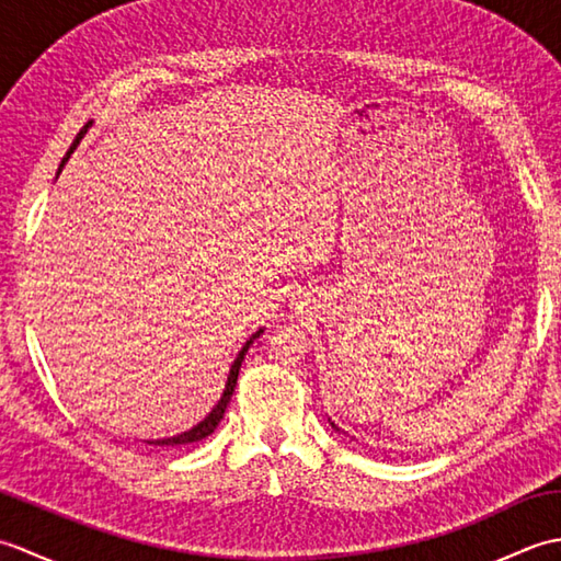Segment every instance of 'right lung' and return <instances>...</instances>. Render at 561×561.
I'll return each mask as SVG.
<instances>
[{"instance_id":"obj_1","label":"right lung","mask_w":561,"mask_h":561,"mask_svg":"<svg viewBox=\"0 0 561 561\" xmlns=\"http://www.w3.org/2000/svg\"><path fill=\"white\" fill-rule=\"evenodd\" d=\"M89 127V125H87ZM87 127L81 129V133L77 135V139L71 141V147H69V151L65 153V159H62V163H59V171H62V165L67 163V159L71 157V151L77 149V145L81 141V137L87 135ZM262 332V330H260ZM260 332H255L253 337H250L248 342H245V347L238 352V356H236V362H233V366H231V374H229V380H226V390H224V396H221V400L217 402V408H214L205 420H202L197 426H193L190 428V432H183V434H178V436H171V438H159V440H149V444H153V446H187V444H195V440H202L205 436H209L214 428L219 426V422H221V416H224V412H226V404L231 402V396H233V388H236V380H238V371H241V364H243V356H245V352H248V347L250 344H253V340H257L260 337Z\"/></svg>"}]
</instances>
